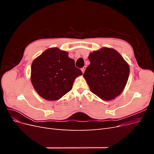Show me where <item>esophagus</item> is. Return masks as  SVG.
Returning a JSON list of instances; mask_svg holds the SVG:
<instances>
[{
    "label": "esophagus",
    "mask_w": 154,
    "mask_h": 154,
    "mask_svg": "<svg viewBox=\"0 0 154 154\" xmlns=\"http://www.w3.org/2000/svg\"><path fill=\"white\" fill-rule=\"evenodd\" d=\"M85 68H86V67H85V66H84V67L82 68V72H83V73L85 72Z\"/></svg>",
    "instance_id": "1"
}]
</instances>
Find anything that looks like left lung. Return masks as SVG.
<instances>
[{"label":"left lung","mask_w":154,"mask_h":154,"mask_svg":"<svg viewBox=\"0 0 154 154\" xmlns=\"http://www.w3.org/2000/svg\"><path fill=\"white\" fill-rule=\"evenodd\" d=\"M90 65L83 76L91 91L103 100L119 96L127 84L130 68L121 54L114 49L103 48L88 57Z\"/></svg>","instance_id":"8db88e82"}]
</instances>
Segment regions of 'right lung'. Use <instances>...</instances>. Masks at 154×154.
Segmentation results:
<instances>
[{"label":"right lung","instance_id":"right-lung-1","mask_svg":"<svg viewBox=\"0 0 154 154\" xmlns=\"http://www.w3.org/2000/svg\"><path fill=\"white\" fill-rule=\"evenodd\" d=\"M81 74L68 53L58 48L45 50L31 65L32 84L41 97L49 101L58 100L67 94Z\"/></svg>","mask_w":154,"mask_h":154}]
</instances>
